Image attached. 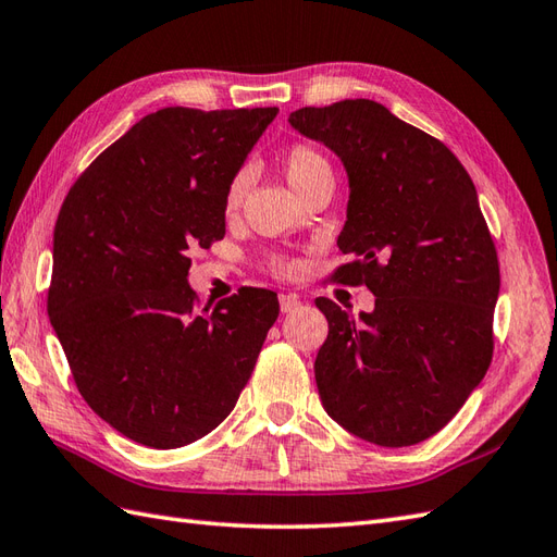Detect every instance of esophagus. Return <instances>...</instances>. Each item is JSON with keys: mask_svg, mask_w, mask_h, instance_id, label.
I'll list each match as a JSON object with an SVG mask.
<instances>
[{"mask_svg": "<svg viewBox=\"0 0 557 557\" xmlns=\"http://www.w3.org/2000/svg\"><path fill=\"white\" fill-rule=\"evenodd\" d=\"M298 306H301V298L296 294H280V310L282 312H294Z\"/></svg>", "mask_w": 557, "mask_h": 557, "instance_id": "34e87169", "label": "esophagus"}]
</instances>
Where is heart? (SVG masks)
I'll return each instance as SVG.
<instances>
[{
  "label": "heart",
  "mask_w": 557,
  "mask_h": 557,
  "mask_svg": "<svg viewBox=\"0 0 557 557\" xmlns=\"http://www.w3.org/2000/svg\"><path fill=\"white\" fill-rule=\"evenodd\" d=\"M277 164L284 178L289 181V185L298 195H304L308 188H312V185L324 178H332V164L326 162V157L315 146H308V143H294V146H289L277 157ZM247 188L249 171H235L233 178L227 181L223 197V207L227 213H233L242 205ZM265 268L277 277H292L296 273V261L284 253H270L265 259Z\"/></svg>",
  "instance_id": "1"
}]
</instances>
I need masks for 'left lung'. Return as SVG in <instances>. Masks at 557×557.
Here are the masks:
<instances>
[{"instance_id": "8db88e82", "label": "left lung", "mask_w": 557, "mask_h": 557, "mask_svg": "<svg viewBox=\"0 0 557 557\" xmlns=\"http://www.w3.org/2000/svg\"><path fill=\"white\" fill-rule=\"evenodd\" d=\"M346 164L348 221L332 280L376 296L355 322L330 298L315 306L330 334L315 360L324 409L381 447L442 431L487 374L494 355L498 256L475 185L445 143L348 98L289 115Z\"/></svg>"}]
</instances>
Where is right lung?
Listing matches in <instances>:
<instances>
[{
	"instance_id": "obj_1",
	"label": "right lung",
	"mask_w": 557,
	"mask_h": 557,
	"mask_svg": "<svg viewBox=\"0 0 557 557\" xmlns=\"http://www.w3.org/2000/svg\"><path fill=\"white\" fill-rule=\"evenodd\" d=\"M277 108H162L82 171L53 231L49 320L75 386L117 433L174 449L231 414L280 304L197 308L190 251L225 235L227 181Z\"/></svg>"
}]
</instances>
